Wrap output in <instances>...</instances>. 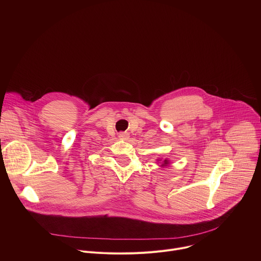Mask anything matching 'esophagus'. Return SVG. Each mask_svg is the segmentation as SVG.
Listing matches in <instances>:
<instances>
[{"label":"esophagus","mask_w":261,"mask_h":261,"mask_svg":"<svg viewBox=\"0 0 261 261\" xmlns=\"http://www.w3.org/2000/svg\"><path fill=\"white\" fill-rule=\"evenodd\" d=\"M119 137H120L121 139H128V138H129V133H128V132H121V133L119 134Z\"/></svg>","instance_id":"obj_1"}]
</instances>
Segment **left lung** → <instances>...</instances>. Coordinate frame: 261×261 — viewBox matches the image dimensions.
I'll use <instances>...</instances> for the list:
<instances>
[{"label": "left lung", "mask_w": 261, "mask_h": 261, "mask_svg": "<svg viewBox=\"0 0 261 261\" xmlns=\"http://www.w3.org/2000/svg\"><path fill=\"white\" fill-rule=\"evenodd\" d=\"M157 162H159L160 163V167H162V168H164V167H166V166H168L169 164H170V161H169V159H157Z\"/></svg>", "instance_id": "left-lung-1"}]
</instances>
